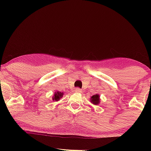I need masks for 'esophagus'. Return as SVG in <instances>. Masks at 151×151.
I'll return each mask as SVG.
<instances>
[{"mask_svg":"<svg viewBox=\"0 0 151 151\" xmlns=\"http://www.w3.org/2000/svg\"><path fill=\"white\" fill-rule=\"evenodd\" d=\"M75 91L76 92V93H82V90L81 88H76L75 89Z\"/></svg>","mask_w":151,"mask_h":151,"instance_id":"obj_1","label":"esophagus"}]
</instances>
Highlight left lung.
<instances>
[{
    "mask_svg": "<svg viewBox=\"0 0 151 151\" xmlns=\"http://www.w3.org/2000/svg\"><path fill=\"white\" fill-rule=\"evenodd\" d=\"M90 101L91 102V103H93L94 105H98V104L100 103V95H99V94H94V95L92 96L91 97V99Z\"/></svg>",
    "mask_w": 151,
    "mask_h": 151,
    "instance_id": "8db88e82",
    "label": "left lung"
}]
</instances>
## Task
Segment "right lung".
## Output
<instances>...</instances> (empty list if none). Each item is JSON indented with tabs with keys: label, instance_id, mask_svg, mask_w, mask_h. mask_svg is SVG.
I'll use <instances>...</instances> for the list:
<instances>
[{
	"label": "right lung",
	"instance_id": "right-lung-1",
	"mask_svg": "<svg viewBox=\"0 0 151 151\" xmlns=\"http://www.w3.org/2000/svg\"><path fill=\"white\" fill-rule=\"evenodd\" d=\"M63 95H64V93H61V92H59V91L55 92L54 95H53V96H52V100L54 101H60V99L63 98Z\"/></svg>",
	"mask_w": 151,
	"mask_h": 151
}]
</instances>
